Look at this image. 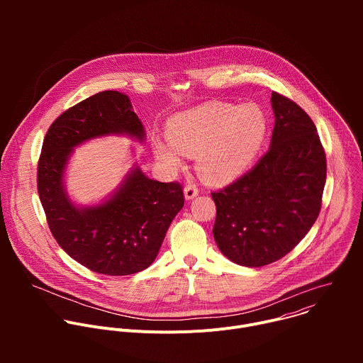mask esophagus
<instances>
[{
	"mask_svg": "<svg viewBox=\"0 0 363 363\" xmlns=\"http://www.w3.org/2000/svg\"><path fill=\"white\" fill-rule=\"evenodd\" d=\"M184 195H185L186 201H191L198 195V188L195 185H186L184 188Z\"/></svg>",
	"mask_w": 363,
	"mask_h": 363,
	"instance_id": "34e87169",
	"label": "esophagus"
}]
</instances>
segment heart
Segmentation results:
<instances>
[{"mask_svg":"<svg viewBox=\"0 0 363 363\" xmlns=\"http://www.w3.org/2000/svg\"><path fill=\"white\" fill-rule=\"evenodd\" d=\"M168 139L155 138L157 160L171 169L182 167L184 155H196L199 175L214 185L237 179L254 161L267 135V118L257 105L211 101L177 113L168 123Z\"/></svg>","mask_w":363,"mask_h":363,"instance_id":"heart-1","label":"heart"}]
</instances>
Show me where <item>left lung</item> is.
<instances>
[{
  "instance_id": "left-lung-1",
  "label": "left lung",
  "mask_w": 363,
  "mask_h": 363,
  "mask_svg": "<svg viewBox=\"0 0 363 363\" xmlns=\"http://www.w3.org/2000/svg\"><path fill=\"white\" fill-rule=\"evenodd\" d=\"M270 147L240 179L213 192V234L235 264L262 267L280 260L313 227L326 182L318 129L290 99L273 91Z\"/></svg>"
}]
</instances>
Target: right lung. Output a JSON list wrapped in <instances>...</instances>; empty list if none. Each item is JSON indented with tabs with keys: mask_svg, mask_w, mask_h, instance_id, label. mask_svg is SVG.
Here are the masks:
<instances>
[{
	"mask_svg": "<svg viewBox=\"0 0 363 363\" xmlns=\"http://www.w3.org/2000/svg\"><path fill=\"white\" fill-rule=\"evenodd\" d=\"M111 135L140 143L146 139L126 94L100 91L66 111L44 138L37 188L50 231L73 260L99 274L128 276L147 269L157 258L172 220L182 210L184 192L177 182L147 178L135 162L97 203L74 202L66 188L74 149Z\"/></svg>",
	"mask_w": 363,
	"mask_h": 363,
	"instance_id": "right-lung-1",
	"label": "right lung"
}]
</instances>
